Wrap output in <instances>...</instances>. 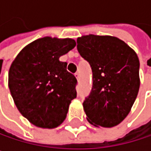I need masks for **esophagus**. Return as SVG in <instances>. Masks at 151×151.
Returning <instances> with one entry per match:
<instances>
[{
    "instance_id": "1",
    "label": "esophagus",
    "mask_w": 151,
    "mask_h": 151,
    "mask_svg": "<svg viewBox=\"0 0 151 151\" xmlns=\"http://www.w3.org/2000/svg\"><path fill=\"white\" fill-rule=\"evenodd\" d=\"M74 76H75V78H77V79H78V78H79V74H78V73H76L75 74H74Z\"/></svg>"
}]
</instances>
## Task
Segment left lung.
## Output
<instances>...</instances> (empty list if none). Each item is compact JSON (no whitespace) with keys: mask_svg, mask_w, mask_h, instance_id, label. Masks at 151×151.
Here are the masks:
<instances>
[{"mask_svg":"<svg viewBox=\"0 0 151 151\" xmlns=\"http://www.w3.org/2000/svg\"><path fill=\"white\" fill-rule=\"evenodd\" d=\"M77 44L93 71V88L83 103L86 119L96 127H114L129 114L138 94L137 54L125 42L111 36H82Z\"/></svg>","mask_w":151,"mask_h":151,"instance_id":"left-lung-1","label":"left lung"}]
</instances>
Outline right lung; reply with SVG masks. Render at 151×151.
<instances>
[{"label": "right lung", "instance_id": "add662e5", "mask_svg": "<svg viewBox=\"0 0 151 151\" xmlns=\"http://www.w3.org/2000/svg\"><path fill=\"white\" fill-rule=\"evenodd\" d=\"M76 46L72 38L45 37L26 45L9 72V87L19 112L42 129L58 127L77 96V79L59 58Z\"/></svg>", "mask_w": 151, "mask_h": 151}]
</instances>
